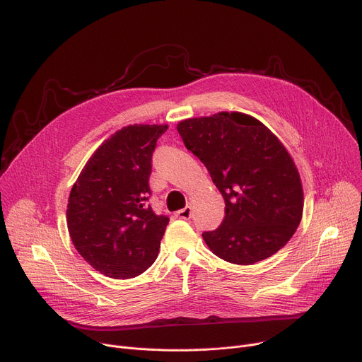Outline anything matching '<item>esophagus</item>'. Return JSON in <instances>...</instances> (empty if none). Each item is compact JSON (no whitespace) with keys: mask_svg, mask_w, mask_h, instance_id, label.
Returning <instances> with one entry per match:
<instances>
[{"mask_svg":"<svg viewBox=\"0 0 362 362\" xmlns=\"http://www.w3.org/2000/svg\"><path fill=\"white\" fill-rule=\"evenodd\" d=\"M176 216H179V218H182V220H189L190 216H192V206H190V204H187L183 209H179L176 212Z\"/></svg>","mask_w":362,"mask_h":362,"instance_id":"obj_1","label":"esophagus"}]
</instances>
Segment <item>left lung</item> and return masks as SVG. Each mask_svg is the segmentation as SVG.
<instances>
[{
  "mask_svg": "<svg viewBox=\"0 0 362 362\" xmlns=\"http://www.w3.org/2000/svg\"><path fill=\"white\" fill-rule=\"evenodd\" d=\"M177 131L226 201L221 226L202 234L212 253L253 264L284 247L300 226L304 195L294 160L275 134L240 112L185 119Z\"/></svg>",
  "mask_w": 362,
  "mask_h": 362,
  "instance_id": "obj_1",
  "label": "left lung"
}]
</instances>
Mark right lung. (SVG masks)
<instances>
[{"label":"right lung","instance_id":"add662e5","mask_svg":"<svg viewBox=\"0 0 362 362\" xmlns=\"http://www.w3.org/2000/svg\"><path fill=\"white\" fill-rule=\"evenodd\" d=\"M167 125H129L94 151L71 189L69 237L100 274L128 279L146 272L160 250L168 216L148 199L151 157Z\"/></svg>","mask_w":362,"mask_h":362}]
</instances>
